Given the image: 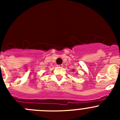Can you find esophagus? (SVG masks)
<instances>
[{"label":"esophagus","instance_id":"obj_1","mask_svg":"<svg viewBox=\"0 0 120 120\" xmlns=\"http://www.w3.org/2000/svg\"><path fill=\"white\" fill-rule=\"evenodd\" d=\"M57 66L58 67H63V65H62V64H60V65H57Z\"/></svg>","mask_w":120,"mask_h":120}]
</instances>
